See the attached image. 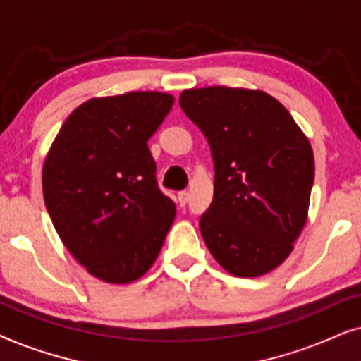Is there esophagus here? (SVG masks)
Returning a JSON list of instances; mask_svg holds the SVG:
<instances>
[{"mask_svg":"<svg viewBox=\"0 0 361 361\" xmlns=\"http://www.w3.org/2000/svg\"><path fill=\"white\" fill-rule=\"evenodd\" d=\"M187 200H189V192L180 190L179 194H177V202H179V205H180V207H185Z\"/></svg>","mask_w":361,"mask_h":361,"instance_id":"34e87169","label":"esophagus"}]
</instances>
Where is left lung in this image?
Masks as SVG:
<instances>
[{"label":"left lung","instance_id":"8db88e82","mask_svg":"<svg viewBox=\"0 0 361 361\" xmlns=\"http://www.w3.org/2000/svg\"><path fill=\"white\" fill-rule=\"evenodd\" d=\"M180 108L210 145L214 200L200 219L207 248L238 278L283 263L307 220L314 152L283 103L261 90L189 88Z\"/></svg>","mask_w":361,"mask_h":361}]
</instances>
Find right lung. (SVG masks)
I'll use <instances>...</instances> for the list:
<instances>
[{
  "label": "right lung",
  "instance_id": "add662e5",
  "mask_svg": "<svg viewBox=\"0 0 361 361\" xmlns=\"http://www.w3.org/2000/svg\"><path fill=\"white\" fill-rule=\"evenodd\" d=\"M172 103L162 92L87 100L63 121L44 161V202L56 231L105 283L146 274L176 219L147 147Z\"/></svg>",
  "mask_w": 361,
  "mask_h": 361
}]
</instances>
